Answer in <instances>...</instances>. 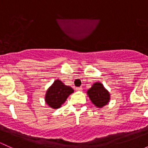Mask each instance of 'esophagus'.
I'll list each match as a JSON object with an SVG mask.
<instances>
[{"label":"esophagus","mask_w":148,"mask_h":148,"mask_svg":"<svg viewBox=\"0 0 148 148\" xmlns=\"http://www.w3.org/2000/svg\"><path fill=\"white\" fill-rule=\"evenodd\" d=\"M82 86L76 88V91H77V92H79V91H82Z\"/></svg>","instance_id":"1"}]
</instances>
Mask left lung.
I'll list each match as a JSON object with an SVG mask.
<instances>
[{"instance_id": "obj_1", "label": "left lung", "mask_w": 148, "mask_h": 148, "mask_svg": "<svg viewBox=\"0 0 148 148\" xmlns=\"http://www.w3.org/2000/svg\"><path fill=\"white\" fill-rule=\"evenodd\" d=\"M87 95L92 102L98 108H102L110 102V93L100 82L94 84L87 91Z\"/></svg>"}]
</instances>
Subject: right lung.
Wrapping results in <instances>:
<instances>
[{
  "label": "right lung",
  "instance_id": "1",
  "mask_svg": "<svg viewBox=\"0 0 148 148\" xmlns=\"http://www.w3.org/2000/svg\"><path fill=\"white\" fill-rule=\"evenodd\" d=\"M73 92L74 89L71 86H66L62 81L56 79L46 91L45 102L51 108L59 109Z\"/></svg>",
  "mask_w": 148,
  "mask_h": 148
}]
</instances>
